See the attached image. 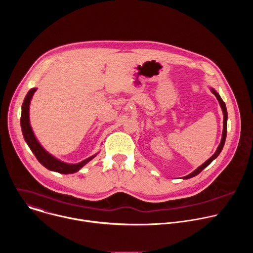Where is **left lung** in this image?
<instances>
[{"mask_svg": "<svg viewBox=\"0 0 253 253\" xmlns=\"http://www.w3.org/2000/svg\"><path fill=\"white\" fill-rule=\"evenodd\" d=\"M210 90H211V92H212V94H214L215 95V97H216V99L218 100V102H219V104H220V107H221V109H222V113H223V131H222V137H221V141H220V144L218 145V147H217V149H216V151H215V153L208 159V160H206L202 165H200L199 167H197V169H195L193 172H191L190 174H188V175H186V176H184V177H182V179H189V178H192V177H194V176H196V175H198L205 167H207L216 157H217L219 154H220V152H221V150H222V148H223V146H224V143H225V139H226V133H227V118H228V115H227V110H226V106H225V103L223 102V100L221 99V97L219 96V94L216 92V90L215 89H213V88H210Z\"/></svg>", "mask_w": 253, "mask_h": 253, "instance_id": "1", "label": "left lung"}]
</instances>
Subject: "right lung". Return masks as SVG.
I'll use <instances>...</instances> for the list:
<instances>
[{"instance_id":"1","label":"right lung","mask_w":253,"mask_h":253,"mask_svg":"<svg viewBox=\"0 0 253 253\" xmlns=\"http://www.w3.org/2000/svg\"><path fill=\"white\" fill-rule=\"evenodd\" d=\"M37 91V88H32L28 94L26 95L23 105H22V115H21V128L23 132L24 139L26 143L28 144V146L34 153V155L37 158V160L47 169L51 171H55L61 174H72L79 171L83 166H85L89 161H91L94 157L97 156L96 153L89 158L75 164H71V163H66L64 161H61L60 159L56 158L52 154H50L48 151L45 150V148L41 145L38 139L36 138L34 131L32 129V126L30 124V104L31 100L33 98L34 93Z\"/></svg>"}]
</instances>
